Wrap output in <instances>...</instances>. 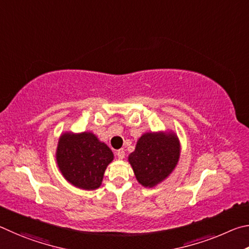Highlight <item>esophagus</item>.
<instances>
[{
  "instance_id": "obj_1",
  "label": "esophagus",
  "mask_w": 249,
  "mask_h": 249,
  "mask_svg": "<svg viewBox=\"0 0 249 249\" xmlns=\"http://www.w3.org/2000/svg\"><path fill=\"white\" fill-rule=\"evenodd\" d=\"M116 155L118 156V159H119V160H124V149L118 150L116 152Z\"/></svg>"
}]
</instances>
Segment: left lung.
<instances>
[{
  "instance_id": "left-lung-1",
  "label": "left lung",
  "mask_w": 249,
  "mask_h": 249,
  "mask_svg": "<svg viewBox=\"0 0 249 249\" xmlns=\"http://www.w3.org/2000/svg\"><path fill=\"white\" fill-rule=\"evenodd\" d=\"M180 152V141L172 130L150 131L138 139L128 162L139 184L153 188L174 172L179 162Z\"/></svg>"
}]
</instances>
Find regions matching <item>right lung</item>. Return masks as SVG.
Here are the masks:
<instances>
[{
    "instance_id": "right-lung-1",
    "label": "right lung",
    "mask_w": 249,
    "mask_h": 249,
    "mask_svg": "<svg viewBox=\"0 0 249 249\" xmlns=\"http://www.w3.org/2000/svg\"><path fill=\"white\" fill-rule=\"evenodd\" d=\"M55 160L68 182L83 190H95L102 186L113 153L91 131H65L59 138Z\"/></svg>"
}]
</instances>
